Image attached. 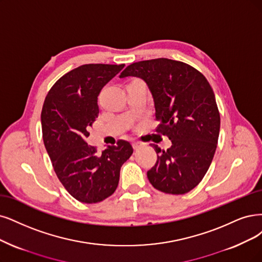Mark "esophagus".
Returning a JSON list of instances; mask_svg holds the SVG:
<instances>
[{
	"label": "esophagus",
	"instance_id": "34e87169",
	"mask_svg": "<svg viewBox=\"0 0 262 262\" xmlns=\"http://www.w3.org/2000/svg\"><path fill=\"white\" fill-rule=\"evenodd\" d=\"M132 146H133V148H134L135 150H137L138 148L141 147V143L138 142V141H133V142H132Z\"/></svg>",
	"mask_w": 262,
	"mask_h": 262
}]
</instances>
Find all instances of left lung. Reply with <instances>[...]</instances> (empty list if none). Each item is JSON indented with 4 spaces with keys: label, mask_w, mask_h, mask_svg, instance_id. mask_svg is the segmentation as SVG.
I'll use <instances>...</instances> for the list:
<instances>
[{
    "label": "left lung",
    "mask_w": 262,
    "mask_h": 262,
    "mask_svg": "<svg viewBox=\"0 0 262 262\" xmlns=\"http://www.w3.org/2000/svg\"><path fill=\"white\" fill-rule=\"evenodd\" d=\"M137 76L152 94L157 132L171 140L169 149L153 148L158 161L147 176L168 194H185L204 178L216 152L220 114L206 77L185 62L158 58L134 62L120 77Z\"/></svg>",
    "instance_id": "left-lung-1"
}]
</instances>
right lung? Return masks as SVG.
Masks as SVG:
<instances>
[{
    "instance_id": "1",
    "label": "right lung",
    "mask_w": 262,
    "mask_h": 262,
    "mask_svg": "<svg viewBox=\"0 0 262 262\" xmlns=\"http://www.w3.org/2000/svg\"><path fill=\"white\" fill-rule=\"evenodd\" d=\"M123 68L104 63L77 67L52 86L43 104V140L54 170L66 190L87 204L113 194L121 167L133 154V147L125 140L101 153L85 141L98 118L100 91Z\"/></svg>"
}]
</instances>
